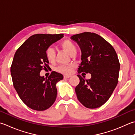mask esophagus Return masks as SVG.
<instances>
[{"label":"esophagus","mask_w":135,"mask_h":135,"mask_svg":"<svg viewBox=\"0 0 135 135\" xmlns=\"http://www.w3.org/2000/svg\"><path fill=\"white\" fill-rule=\"evenodd\" d=\"M71 76V75H65L64 76V78H70Z\"/></svg>","instance_id":"obj_1"}]
</instances>
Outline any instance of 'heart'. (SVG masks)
<instances>
[{
    "label": "heart",
    "mask_w": 135,
    "mask_h": 135,
    "mask_svg": "<svg viewBox=\"0 0 135 135\" xmlns=\"http://www.w3.org/2000/svg\"><path fill=\"white\" fill-rule=\"evenodd\" d=\"M61 46L65 51H67L70 55L73 52L76 51V48L73 42L70 40H65L61 44ZM45 54L47 60L50 62L54 61L55 58V51L54 49L51 47H48L45 51ZM71 66H61L57 68V71L59 72L68 74L71 71Z\"/></svg>",
    "instance_id": "1"
}]
</instances>
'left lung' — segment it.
Segmentation results:
<instances>
[{"instance_id": "obj_1", "label": "left lung", "mask_w": 135, "mask_h": 135, "mask_svg": "<svg viewBox=\"0 0 135 135\" xmlns=\"http://www.w3.org/2000/svg\"><path fill=\"white\" fill-rule=\"evenodd\" d=\"M71 39L81 51L78 73L91 75L89 80L77 75L80 83L75 89L76 97L86 108H99L109 99L117 85L120 64L117 52L108 41L94 33L77 34Z\"/></svg>"}]
</instances>
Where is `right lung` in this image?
<instances>
[{"mask_svg": "<svg viewBox=\"0 0 135 135\" xmlns=\"http://www.w3.org/2000/svg\"><path fill=\"white\" fill-rule=\"evenodd\" d=\"M64 37L63 34H37L30 37L16 52L10 72L16 91L31 109L44 110L57 98L56 84L63 79L61 74L52 71L48 78L40 75L49 68L46 50Z\"/></svg>", "mask_w": 135, "mask_h": 135, "instance_id": "obj_1", "label": "right lung"}]
</instances>
